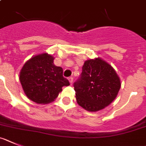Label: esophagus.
Masks as SVG:
<instances>
[{
    "label": "esophagus",
    "instance_id": "1",
    "mask_svg": "<svg viewBox=\"0 0 146 146\" xmlns=\"http://www.w3.org/2000/svg\"><path fill=\"white\" fill-rule=\"evenodd\" d=\"M68 80H69L70 84H72V83H73V77H69V78H68Z\"/></svg>",
    "mask_w": 146,
    "mask_h": 146
}]
</instances>
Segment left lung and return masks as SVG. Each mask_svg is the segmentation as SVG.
Listing matches in <instances>:
<instances>
[{
  "label": "left lung",
  "mask_w": 146,
  "mask_h": 146,
  "mask_svg": "<svg viewBox=\"0 0 146 146\" xmlns=\"http://www.w3.org/2000/svg\"><path fill=\"white\" fill-rule=\"evenodd\" d=\"M120 86L118 75L109 63L99 57L88 59L74 83L77 103L89 111L103 110L117 97Z\"/></svg>",
  "instance_id": "left-lung-1"
}]
</instances>
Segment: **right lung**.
<instances>
[{
	"mask_svg": "<svg viewBox=\"0 0 146 146\" xmlns=\"http://www.w3.org/2000/svg\"><path fill=\"white\" fill-rule=\"evenodd\" d=\"M52 55L42 53L35 55L26 62L20 72V81L24 93L31 101L39 104L51 103L69 86L63 77V70L54 64Z\"/></svg>",
	"mask_w": 146,
	"mask_h": 146,
	"instance_id": "1",
	"label": "right lung"
}]
</instances>
